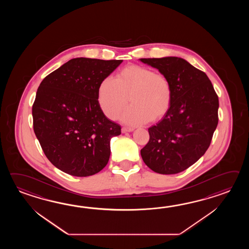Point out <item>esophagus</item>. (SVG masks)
Wrapping results in <instances>:
<instances>
[{"mask_svg": "<svg viewBox=\"0 0 249 249\" xmlns=\"http://www.w3.org/2000/svg\"><path fill=\"white\" fill-rule=\"evenodd\" d=\"M134 129L133 128H131V127H123L122 131L123 133H124V132H131L133 131Z\"/></svg>", "mask_w": 249, "mask_h": 249, "instance_id": "esophagus-1", "label": "esophagus"}]
</instances>
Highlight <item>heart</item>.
Masks as SVG:
<instances>
[{
	"mask_svg": "<svg viewBox=\"0 0 249 249\" xmlns=\"http://www.w3.org/2000/svg\"><path fill=\"white\" fill-rule=\"evenodd\" d=\"M132 105L123 114V122L139 125L159 120L169 111L173 90L164 74L141 66H129L117 75L107 76L99 87L98 103L109 119H116L129 101Z\"/></svg>",
	"mask_w": 249,
	"mask_h": 249,
	"instance_id": "1",
	"label": "heart"
}]
</instances>
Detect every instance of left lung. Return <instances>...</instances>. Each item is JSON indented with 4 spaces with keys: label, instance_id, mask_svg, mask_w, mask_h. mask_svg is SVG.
Returning a JSON list of instances; mask_svg holds the SVG:
<instances>
[{
    "label": "left lung",
    "instance_id": "left-lung-1",
    "mask_svg": "<svg viewBox=\"0 0 249 249\" xmlns=\"http://www.w3.org/2000/svg\"><path fill=\"white\" fill-rule=\"evenodd\" d=\"M169 80V111L148 128L149 141L141 150L144 163L161 175L189 168L206 153L218 124L219 101L207 74L178 57L140 58Z\"/></svg>",
    "mask_w": 249,
    "mask_h": 249
}]
</instances>
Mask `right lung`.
<instances>
[{"instance_id":"right-lung-1","label":"right lung","mask_w":249,"mask_h":249,"mask_svg":"<svg viewBox=\"0 0 249 249\" xmlns=\"http://www.w3.org/2000/svg\"><path fill=\"white\" fill-rule=\"evenodd\" d=\"M123 60L75 58L42 80L33 105L34 131L50 162L77 177L95 175L110 157L121 127L98 103L101 82Z\"/></svg>"}]
</instances>
